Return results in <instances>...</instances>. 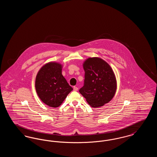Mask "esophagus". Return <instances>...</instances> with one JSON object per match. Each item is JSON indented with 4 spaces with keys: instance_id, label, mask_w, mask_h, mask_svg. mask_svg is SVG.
<instances>
[{
    "instance_id": "esophagus-1",
    "label": "esophagus",
    "mask_w": 157,
    "mask_h": 157,
    "mask_svg": "<svg viewBox=\"0 0 157 157\" xmlns=\"http://www.w3.org/2000/svg\"><path fill=\"white\" fill-rule=\"evenodd\" d=\"M78 90V87H76V86H74V90H75V91H77Z\"/></svg>"
}]
</instances>
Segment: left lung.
Returning <instances> with one entry per match:
<instances>
[{"instance_id":"left-lung-1","label":"left lung","mask_w":157,"mask_h":157,"mask_svg":"<svg viewBox=\"0 0 157 157\" xmlns=\"http://www.w3.org/2000/svg\"><path fill=\"white\" fill-rule=\"evenodd\" d=\"M83 86L79 90L90 106L98 108L108 103L117 90V81L112 68L99 58H90L83 65Z\"/></svg>"}]
</instances>
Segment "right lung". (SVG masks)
I'll return each mask as SVG.
<instances>
[{"mask_svg":"<svg viewBox=\"0 0 157 157\" xmlns=\"http://www.w3.org/2000/svg\"><path fill=\"white\" fill-rule=\"evenodd\" d=\"M35 88L41 101L53 108L60 106L73 90L62 75V65L56 62L41 67L36 77Z\"/></svg>","mask_w":157,"mask_h":157,"instance_id":"right-lung-1","label":"right lung"}]
</instances>
